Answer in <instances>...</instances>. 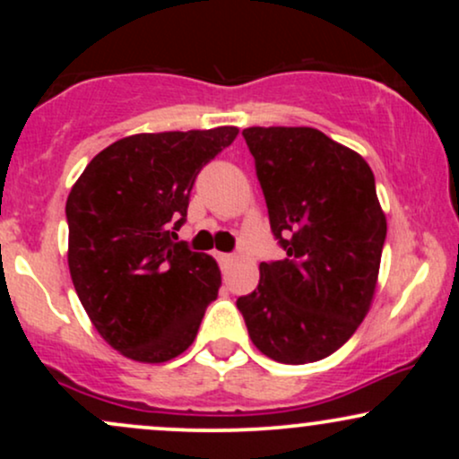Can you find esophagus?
<instances>
[{"label":"esophagus","instance_id":"34e87169","mask_svg":"<svg viewBox=\"0 0 459 459\" xmlns=\"http://www.w3.org/2000/svg\"><path fill=\"white\" fill-rule=\"evenodd\" d=\"M215 259H218V263L222 267H229L230 263H233V255H226V252H218V255H215Z\"/></svg>","mask_w":459,"mask_h":459}]
</instances>
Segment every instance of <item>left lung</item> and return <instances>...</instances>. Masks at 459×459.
<instances>
[{"instance_id":"8db88e82","label":"left lung","mask_w":459,"mask_h":459,"mask_svg":"<svg viewBox=\"0 0 459 459\" xmlns=\"http://www.w3.org/2000/svg\"><path fill=\"white\" fill-rule=\"evenodd\" d=\"M241 135L287 256L261 263L259 287L237 308L272 360H321L354 334L376 293L386 239L376 177L319 129L250 127Z\"/></svg>"}]
</instances>
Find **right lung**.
<instances>
[{"label":"right lung","instance_id":"right-lung-1","mask_svg":"<svg viewBox=\"0 0 459 459\" xmlns=\"http://www.w3.org/2000/svg\"><path fill=\"white\" fill-rule=\"evenodd\" d=\"M237 127L123 138L99 152L66 200L68 270L88 317L131 360L166 362L196 339L218 298V263L177 230L203 166Z\"/></svg>","mask_w":459,"mask_h":459}]
</instances>
